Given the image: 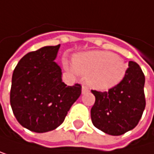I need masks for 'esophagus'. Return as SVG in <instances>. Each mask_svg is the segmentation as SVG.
Here are the masks:
<instances>
[{
    "label": "esophagus",
    "instance_id": "1",
    "mask_svg": "<svg viewBox=\"0 0 154 154\" xmlns=\"http://www.w3.org/2000/svg\"><path fill=\"white\" fill-rule=\"evenodd\" d=\"M88 92H89V88L86 85H83V86H82V94H86Z\"/></svg>",
    "mask_w": 154,
    "mask_h": 154
}]
</instances>
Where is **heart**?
Wrapping results in <instances>:
<instances>
[{"mask_svg": "<svg viewBox=\"0 0 154 154\" xmlns=\"http://www.w3.org/2000/svg\"><path fill=\"white\" fill-rule=\"evenodd\" d=\"M73 70L86 76L93 89L107 91L118 85L125 78L126 64L119 56L109 51H89L73 58Z\"/></svg>", "mask_w": 154, "mask_h": 154, "instance_id": "obj_1", "label": "heart"}]
</instances>
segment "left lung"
<instances>
[{"label": "left lung", "instance_id": "8db88e82", "mask_svg": "<svg viewBox=\"0 0 154 154\" xmlns=\"http://www.w3.org/2000/svg\"><path fill=\"white\" fill-rule=\"evenodd\" d=\"M145 76L134 61L128 62L125 78L108 92L92 90L96 97L91 109L93 125L102 132L120 136L137 126L144 112Z\"/></svg>", "mask_w": 154, "mask_h": 154}]
</instances>
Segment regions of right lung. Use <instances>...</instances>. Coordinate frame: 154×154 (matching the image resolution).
Returning <instances> with one entry per match:
<instances>
[{
	"instance_id": "right-lung-1",
	"label": "right lung",
	"mask_w": 154,
	"mask_h": 154,
	"mask_svg": "<svg viewBox=\"0 0 154 154\" xmlns=\"http://www.w3.org/2000/svg\"><path fill=\"white\" fill-rule=\"evenodd\" d=\"M60 45L28 53L12 77L10 103L17 122L30 131H52L64 122L82 93L78 84L67 86L55 61Z\"/></svg>"
}]
</instances>
